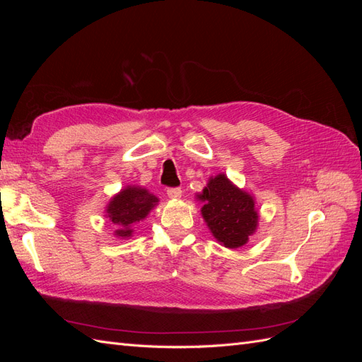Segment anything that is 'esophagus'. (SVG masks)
Listing matches in <instances>:
<instances>
[{
    "label": "esophagus",
    "instance_id": "34e87169",
    "mask_svg": "<svg viewBox=\"0 0 362 362\" xmlns=\"http://www.w3.org/2000/svg\"><path fill=\"white\" fill-rule=\"evenodd\" d=\"M168 196L170 199H178L182 196V190L180 187H170L168 189Z\"/></svg>",
    "mask_w": 362,
    "mask_h": 362
}]
</instances>
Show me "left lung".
<instances>
[{
    "label": "left lung",
    "instance_id": "1",
    "mask_svg": "<svg viewBox=\"0 0 362 362\" xmlns=\"http://www.w3.org/2000/svg\"><path fill=\"white\" fill-rule=\"evenodd\" d=\"M199 199L205 201L201 211L218 242L229 249L247 243L258 222L250 194L237 189L225 175H217L206 184Z\"/></svg>",
    "mask_w": 362,
    "mask_h": 362
}]
</instances>
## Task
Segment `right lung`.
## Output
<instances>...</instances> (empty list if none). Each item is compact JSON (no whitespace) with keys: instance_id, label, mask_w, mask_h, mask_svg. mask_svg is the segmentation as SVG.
Here are the masks:
<instances>
[{"instance_id":"right-lung-1","label":"right lung","mask_w":362,"mask_h":362,"mask_svg":"<svg viewBox=\"0 0 362 362\" xmlns=\"http://www.w3.org/2000/svg\"><path fill=\"white\" fill-rule=\"evenodd\" d=\"M157 202L154 194L140 187H127L116 194L107 206L108 217L119 228L116 235L129 237L133 233L131 226L145 218Z\"/></svg>"}]
</instances>
